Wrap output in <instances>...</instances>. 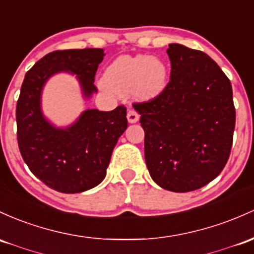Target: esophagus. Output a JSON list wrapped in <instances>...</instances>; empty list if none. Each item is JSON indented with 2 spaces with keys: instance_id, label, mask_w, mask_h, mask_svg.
<instances>
[{
  "instance_id": "1",
  "label": "esophagus",
  "mask_w": 254,
  "mask_h": 254,
  "mask_svg": "<svg viewBox=\"0 0 254 254\" xmlns=\"http://www.w3.org/2000/svg\"><path fill=\"white\" fill-rule=\"evenodd\" d=\"M138 118H140V116L135 110L127 111V121H129V123H136L138 121Z\"/></svg>"
}]
</instances>
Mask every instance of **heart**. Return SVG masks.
I'll return each mask as SVG.
<instances>
[{
    "instance_id": "heart-1",
    "label": "heart",
    "mask_w": 254,
    "mask_h": 254,
    "mask_svg": "<svg viewBox=\"0 0 254 254\" xmlns=\"http://www.w3.org/2000/svg\"><path fill=\"white\" fill-rule=\"evenodd\" d=\"M168 78V66L158 58L119 57L106 68L102 84L117 95L133 93L140 100H149L163 93Z\"/></svg>"
}]
</instances>
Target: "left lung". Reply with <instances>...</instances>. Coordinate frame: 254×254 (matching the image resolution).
I'll list each match as a JSON object with an SVG mask.
<instances>
[{
	"label": "left lung",
	"instance_id": "obj_1",
	"mask_svg": "<svg viewBox=\"0 0 254 254\" xmlns=\"http://www.w3.org/2000/svg\"><path fill=\"white\" fill-rule=\"evenodd\" d=\"M170 82L133 108L141 114L150 177L166 190L186 193L214 180L229 159L235 107L229 78L204 52L177 43L166 50Z\"/></svg>",
	"mask_w": 254,
	"mask_h": 254
}]
</instances>
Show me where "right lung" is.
<instances>
[{"mask_svg":"<svg viewBox=\"0 0 254 254\" xmlns=\"http://www.w3.org/2000/svg\"><path fill=\"white\" fill-rule=\"evenodd\" d=\"M104 57L100 48L55 50L25 74L16 104L19 149L30 171L60 193H80L104 181L114 146L127 127V108L86 110L72 125L57 127L42 112V90L52 76L69 72L88 99L96 91L94 80Z\"/></svg>","mask_w":254,"mask_h":254,"instance_id":"right-lung-1","label":"right lung"}]
</instances>
